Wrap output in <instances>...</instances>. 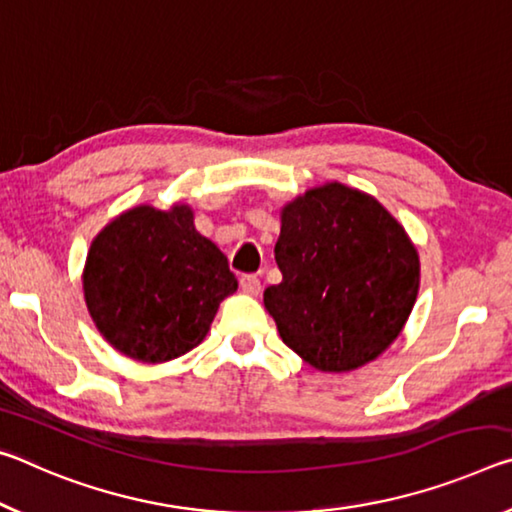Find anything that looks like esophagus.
<instances>
[{"mask_svg":"<svg viewBox=\"0 0 512 512\" xmlns=\"http://www.w3.org/2000/svg\"><path fill=\"white\" fill-rule=\"evenodd\" d=\"M240 288H242V292H247V295H251V297L261 295V279H258L256 274H245L240 279Z\"/></svg>","mask_w":512,"mask_h":512,"instance_id":"obj_1","label":"esophagus"}]
</instances>
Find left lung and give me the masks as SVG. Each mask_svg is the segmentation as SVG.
Listing matches in <instances>:
<instances>
[{
    "mask_svg": "<svg viewBox=\"0 0 512 512\" xmlns=\"http://www.w3.org/2000/svg\"><path fill=\"white\" fill-rule=\"evenodd\" d=\"M283 274L265 290L281 340L320 372L379 358L413 311L420 256L372 195L331 181L281 208L274 247Z\"/></svg>",
    "mask_w": 512,
    "mask_h": 512,
    "instance_id": "left-lung-1",
    "label": "left lung"
}]
</instances>
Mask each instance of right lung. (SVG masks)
<instances>
[{
  "label": "right lung",
  "instance_id": "add662e5",
  "mask_svg": "<svg viewBox=\"0 0 512 512\" xmlns=\"http://www.w3.org/2000/svg\"><path fill=\"white\" fill-rule=\"evenodd\" d=\"M238 290L226 256L195 229L188 204L133 206L88 249L83 297L102 338L140 363H165L201 345Z\"/></svg>",
  "mask_w": 512,
  "mask_h": 512
}]
</instances>
